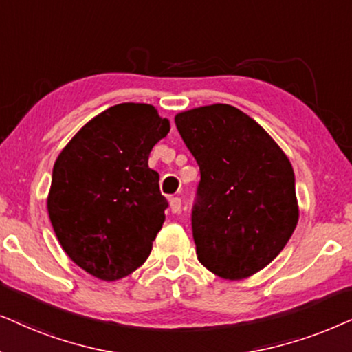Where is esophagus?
Instances as JSON below:
<instances>
[{
	"mask_svg": "<svg viewBox=\"0 0 352 352\" xmlns=\"http://www.w3.org/2000/svg\"><path fill=\"white\" fill-rule=\"evenodd\" d=\"M168 204H170V210L173 214L180 212V209H182V199L180 198H170Z\"/></svg>",
	"mask_w": 352,
	"mask_h": 352,
	"instance_id": "obj_1",
	"label": "esophagus"
}]
</instances>
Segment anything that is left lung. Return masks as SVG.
Instances as JSON below:
<instances>
[{"instance_id": "obj_1", "label": "left lung", "mask_w": 352, "mask_h": 352, "mask_svg": "<svg viewBox=\"0 0 352 352\" xmlns=\"http://www.w3.org/2000/svg\"><path fill=\"white\" fill-rule=\"evenodd\" d=\"M175 124L201 170L191 215L198 261L225 280L251 277L280 254L298 225L292 162L230 104L179 112Z\"/></svg>"}]
</instances>
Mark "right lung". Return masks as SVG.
<instances>
[{
  "mask_svg": "<svg viewBox=\"0 0 352 352\" xmlns=\"http://www.w3.org/2000/svg\"><path fill=\"white\" fill-rule=\"evenodd\" d=\"M170 122L143 102H122L93 117L59 153L48 193L56 236L93 277L116 282L148 259L167 201L148 167Z\"/></svg>",
  "mask_w": 352,
  "mask_h": 352,
  "instance_id": "1",
  "label": "right lung"
}]
</instances>
